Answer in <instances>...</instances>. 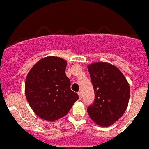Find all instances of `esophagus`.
Masks as SVG:
<instances>
[{"label": "esophagus", "mask_w": 149, "mask_h": 149, "mask_svg": "<svg viewBox=\"0 0 149 149\" xmlns=\"http://www.w3.org/2000/svg\"><path fill=\"white\" fill-rule=\"evenodd\" d=\"M78 95H79V99H81L82 98V93H81V92H78Z\"/></svg>", "instance_id": "1"}]
</instances>
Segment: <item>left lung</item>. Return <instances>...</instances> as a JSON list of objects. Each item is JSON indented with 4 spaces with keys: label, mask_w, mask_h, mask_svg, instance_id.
Masks as SVG:
<instances>
[{
    "label": "left lung",
    "mask_w": 149,
    "mask_h": 149,
    "mask_svg": "<svg viewBox=\"0 0 149 149\" xmlns=\"http://www.w3.org/2000/svg\"><path fill=\"white\" fill-rule=\"evenodd\" d=\"M95 99L87 108L91 118L97 125L110 126L123 115L130 98V86L123 73L104 62L88 66Z\"/></svg>",
    "instance_id": "1"
}]
</instances>
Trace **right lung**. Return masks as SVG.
Listing matches in <instances>:
<instances>
[{
	"label": "right lung",
	"instance_id": "obj_1",
	"mask_svg": "<svg viewBox=\"0 0 149 149\" xmlns=\"http://www.w3.org/2000/svg\"><path fill=\"white\" fill-rule=\"evenodd\" d=\"M66 61L55 56L41 59L31 68L26 79L28 102L38 116L49 121L63 117L79 99L70 89L65 74Z\"/></svg>",
	"mask_w": 149,
	"mask_h": 149
}]
</instances>
